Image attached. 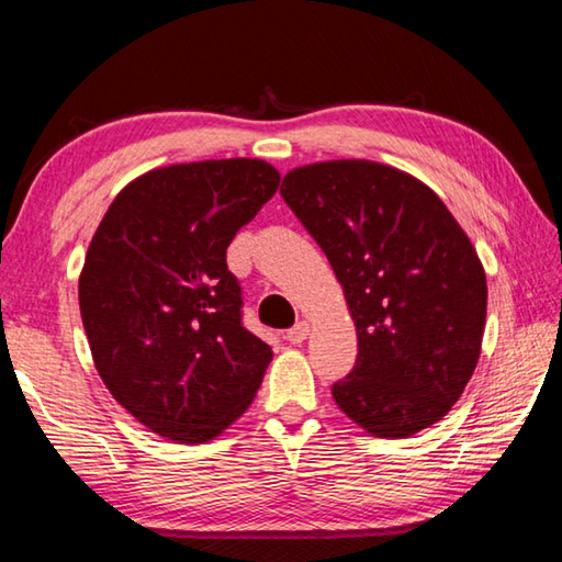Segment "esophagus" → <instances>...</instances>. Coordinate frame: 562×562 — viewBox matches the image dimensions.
I'll list each match as a JSON object with an SVG mask.
<instances>
[{
  "label": "esophagus",
  "instance_id": "esophagus-1",
  "mask_svg": "<svg viewBox=\"0 0 562 562\" xmlns=\"http://www.w3.org/2000/svg\"><path fill=\"white\" fill-rule=\"evenodd\" d=\"M307 335H310V325H307V322H300V325H294L292 329H288V335H284V337H288L290 345H302V341L307 339Z\"/></svg>",
  "mask_w": 562,
  "mask_h": 562
}]
</instances>
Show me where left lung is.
<instances>
[{
  "label": "left lung",
  "instance_id": "left-lung-1",
  "mask_svg": "<svg viewBox=\"0 0 562 562\" xmlns=\"http://www.w3.org/2000/svg\"><path fill=\"white\" fill-rule=\"evenodd\" d=\"M280 193L325 250L357 327L337 406L379 439L441 422L486 327V272L469 235L429 186L376 160L294 168Z\"/></svg>",
  "mask_w": 562,
  "mask_h": 562
}]
</instances>
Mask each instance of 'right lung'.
Wrapping results in <instances>:
<instances>
[{
	"instance_id": "add662e5",
	"label": "right lung",
	"mask_w": 562,
	"mask_h": 562,
	"mask_svg": "<svg viewBox=\"0 0 562 562\" xmlns=\"http://www.w3.org/2000/svg\"><path fill=\"white\" fill-rule=\"evenodd\" d=\"M278 186L260 158L156 168L113 198L91 237L79 307L93 364L113 398L170 441L221 436L272 361L243 327L225 250Z\"/></svg>"
}]
</instances>
